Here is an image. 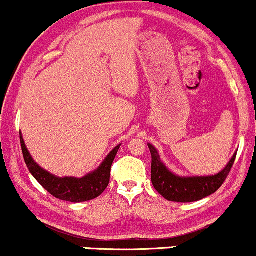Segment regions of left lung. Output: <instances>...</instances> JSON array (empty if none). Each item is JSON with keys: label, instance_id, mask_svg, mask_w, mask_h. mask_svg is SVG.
Listing matches in <instances>:
<instances>
[{"label": "left lung", "instance_id": "8db88e82", "mask_svg": "<svg viewBox=\"0 0 256 256\" xmlns=\"http://www.w3.org/2000/svg\"><path fill=\"white\" fill-rule=\"evenodd\" d=\"M152 152V182L160 194L170 202H190L208 197L224 184L232 169L236 154L222 172L208 177H180L170 172L160 162L158 152L148 144Z\"/></svg>", "mask_w": 256, "mask_h": 256}]
</instances>
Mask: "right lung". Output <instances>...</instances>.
Listing matches in <instances>:
<instances>
[{"mask_svg":"<svg viewBox=\"0 0 256 256\" xmlns=\"http://www.w3.org/2000/svg\"><path fill=\"white\" fill-rule=\"evenodd\" d=\"M20 146H22V152L24 160L28 169L32 176L36 178L45 190L54 196V197L62 199V200L71 202H87L90 199H94L102 194L106 190V188L110 184V168L113 164V160L116 156L118 150L120 146L115 148L110 152V155L106 157L102 164L92 174H88L82 178H73L65 177L59 178L51 174L48 171L38 166L32 160L28 152L26 144H24L22 134L20 132Z\"/></svg>","mask_w":256,"mask_h":256,"instance_id":"1","label":"right lung"}]
</instances>
